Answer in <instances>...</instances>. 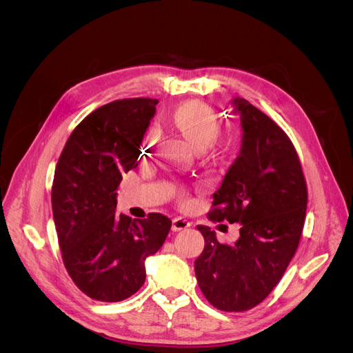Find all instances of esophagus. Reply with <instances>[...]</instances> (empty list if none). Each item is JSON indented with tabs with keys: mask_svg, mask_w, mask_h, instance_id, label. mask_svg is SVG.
I'll use <instances>...</instances> for the list:
<instances>
[{
	"mask_svg": "<svg viewBox=\"0 0 353 353\" xmlns=\"http://www.w3.org/2000/svg\"><path fill=\"white\" fill-rule=\"evenodd\" d=\"M191 225V222L183 216H176L172 219V230L174 231H183Z\"/></svg>",
	"mask_w": 353,
	"mask_h": 353,
	"instance_id": "obj_1",
	"label": "esophagus"
}]
</instances>
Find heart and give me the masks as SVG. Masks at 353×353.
I'll list each match as a JSON object with an SVG mask.
<instances>
[{
  "instance_id": "obj_1",
  "label": "heart",
  "mask_w": 353,
  "mask_h": 353,
  "mask_svg": "<svg viewBox=\"0 0 353 353\" xmlns=\"http://www.w3.org/2000/svg\"><path fill=\"white\" fill-rule=\"evenodd\" d=\"M169 122L197 152H205L216 143L221 134L218 114L201 101H187L169 114ZM153 135V131H150ZM176 200L183 206L191 203L187 190L176 188Z\"/></svg>"
}]
</instances>
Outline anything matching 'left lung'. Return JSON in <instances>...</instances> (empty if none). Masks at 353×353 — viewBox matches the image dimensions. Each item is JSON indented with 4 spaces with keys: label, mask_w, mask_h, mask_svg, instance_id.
I'll use <instances>...</instances> for the list:
<instances>
[{
    "label": "left lung",
    "mask_w": 353,
    "mask_h": 353,
    "mask_svg": "<svg viewBox=\"0 0 353 353\" xmlns=\"http://www.w3.org/2000/svg\"><path fill=\"white\" fill-rule=\"evenodd\" d=\"M243 144L208 218L240 223L236 244H222L199 225L205 249L194 262L200 290L210 305L243 312L259 305L280 283L302 237L307 188L288 135L248 100L234 99Z\"/></svg>",
    "instance_id": "left-lung-1"
}]
</instances>
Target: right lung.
<instances>
[{"mask_svg":"<svg viewBox=\"0 0 353 353\" xmlns=\"http://www.w3.org/2000/svg\"><path fill=\"white\" fill-rule=\"evenodd\" d=\"M156 99H123L95 109L74 128L59 157L51 188L63 263L94 301L121 302L145 281L144 261L166 240L162 213L131 219L116 213L122 174L137 166Z\"/></svg>","mask_w":353,"mask_h":353,"instance_id":"1","label":"right lung"}]
</instances>
